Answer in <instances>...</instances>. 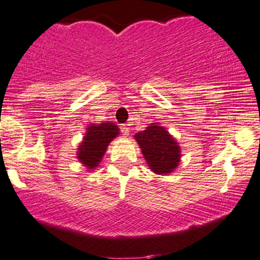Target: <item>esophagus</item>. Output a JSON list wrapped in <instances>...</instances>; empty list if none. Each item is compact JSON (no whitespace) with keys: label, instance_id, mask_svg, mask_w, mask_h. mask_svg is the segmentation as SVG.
<instances>
[{"label":"esophagus","instance_id":"obj_1","mask_svg":"<svg viewBox=\"0 0 260 260\" xmlns=\"http://www.w3.org/2000/svg\"><path fill=\"white\" fill-rule=\"evenodd\" d=\"M120 129H121V134L124 136H127L130 134V130H129V127H127V125H121V126H120Z\"/></svg>","mask_w":260,"mask_h":260}]
</instances>
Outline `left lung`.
<instances>
[{"instance_id":"left-lung-1","label":"left lung","mask_w":260,"mask_h":260,"mask_svg":"<svg viewBox=\"0 0 260 260\" xmlns=\"http://www.w3.org/2000/svg\"><path fill=\"white\" fill-rule=\"evenodd\" d=\"M146 163L156 174L172 173L181 160V149L176 139L163 126L153 124L135 134Z\"/></svg>"}]
</instances>
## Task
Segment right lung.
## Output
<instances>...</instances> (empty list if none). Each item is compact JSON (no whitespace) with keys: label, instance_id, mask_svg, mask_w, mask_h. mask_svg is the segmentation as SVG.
Instances as JSON below:
<instances>
[{"label":"right lung","instance_id":"add662e5","mask_svg":"<svg viewBox=\"0 0 260 260\" xmlns=\"http://www.w3.org/2000/svg\"><path fill=\"white\" fill-rule=\"evenodd\" d=\"M119 134V127L114 122L89 125L84 134L83 141L78 146L77 158L88 169H94L101 161L109 144Z\"/></svg>","mask_w":260,"mask_h":260}]
</instances>
